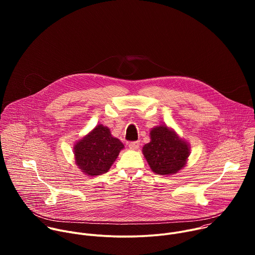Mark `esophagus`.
<instances>
[{
  "mask_svg": "<svg viewBox=\"0 0 255 255\" xmlns=\"http://www.w3.org/2000/svg\"><path fill=\"white\" fill-rule=\"evenodd\" d=\"M139 145H140V142L139 141H132V142H129L128 143V146L130 149L132 150H136L139 148Z\"/></svg>",
  "mask_w": 255,
  "mask_h": 255,
  "instance_id": "obj_1",
  "label": "esophagus"
}]
</instances>
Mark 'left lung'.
<instances>
[{
  "mask_svg": "<svg viewBox=\"0 0 255 255\" xmlns=\"http://www.w3.org/2000/svg\"><path fill=\"white\" fill-rule=\"evenodd\" d=\"M151 141L145 144L142 152L150 168L157 174L176 173L186 165L190 154L189 144L166 126L155 127L150 131Z\"/></svg>",
  "mask_w": 255,
  "mask_h": 255,
  "instance_id": "1",
  "label": "left lung"
}]
</instances>
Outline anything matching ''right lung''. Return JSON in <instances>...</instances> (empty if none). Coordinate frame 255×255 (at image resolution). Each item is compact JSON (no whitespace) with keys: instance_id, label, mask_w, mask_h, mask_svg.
I'll list each match as a JSON object with an SVG mask.
<instances>
[{"instance_id":"add662e5","label":"right lung","mask_w":255,"mask_h":255,"mask_svg":"<svg viewBox=\"0 0 255 255\" xmlns=\"http://www.w3.org/2000/svg\"><path fill=\"white\" fill-rule=\"evenodd\" d=\"M123 143L111 135L110 129L98 125L75 145L76 162L88 175H100L110 169Z\"/></svg>"}]
</instances>
